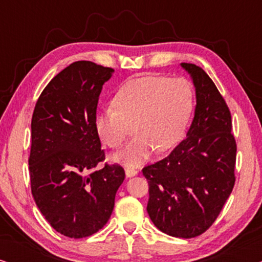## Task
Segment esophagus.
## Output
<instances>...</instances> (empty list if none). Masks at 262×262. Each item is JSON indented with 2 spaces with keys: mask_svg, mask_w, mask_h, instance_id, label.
Instances as JSON below:
<instances>
[{
  "mask_svg": "<svg viewBox=\"0 0 262 262\" xmlns=\"http://www.w3.org/2000/svg\"><path fill=\"white\" fill-rule=\"evenodd\" d=\"M138 171L135 169V168H126L125 169V174H126L127 178H131V177H135V175H137Z\"/></svg>",
  "mask_w": 262,
  "mask_h": 262,
  "instance_id": "esophagus-1",
  "label": "esophagus"
}]
</instances>
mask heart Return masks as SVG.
Segmentation results:
<instances>
[{"label":"heart","instance_id":"1","mask_svg":"<svg viewBox=\"0 0 262 262\" xmlns=\"http://www.w3.org/2000/svg\"><path fill=\"white\" fill-rule=\"evenodd\" d=\"M113 110L99 113L95 127L102 143L120 148L132 125L135 137L114 161L136 167L154 150L166 151L179 142L193 110V89L185 78L149 75L131 78L116 92Z\"/></svg>","mask_w":262,"mask_h":262}]
</instances>
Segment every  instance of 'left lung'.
Here are the masks:
<instances>
[{
	"mask_svg": "<svg viewBox=\"0 0 262 262\" xmlns=\"http://www.w3.org/2000/svg\"><path fill=\"white\" fill-rule=\"evenodd\" d=\"M195 87L194 118L163 160L143 168L150 220L164 234L192 238L217 220L235 185L236 141L229 107L200 67L181 63Z\"/></svg>",
	"mask_w": 262,
	"mask_h": 262,
	"instance_id": "obj_1",
	"label": "left lung"
}]
</instances>
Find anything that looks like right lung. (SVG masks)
Segmentation results:
<instances>
[{
  "mask_svg": "<svg viewBox=\"0 0 262 262\" xmlns=\"http://www.w3.org/2000/svg\"><path fill=\"white\" fill-rule=\"evenodd\" d=\"M113 71L89 60L74 62L49 82L32 116V194L50 225L70 238L103 228L125 179L117 163L94 170L105 160L96 108Z\"/></svg>",
  "mask_w": 262,
  "mask_h": 262,
  "instance_id": "1",
  "label": "right lung"
}]
</instances>
